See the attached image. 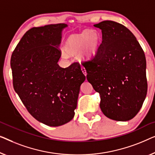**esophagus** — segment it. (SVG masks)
<instances>
[{
	"label": "esophagus",
	"mask_w": 155,
	"mask_h": 155,
	"mask_svg": "<svg viewBox=\"0 0 155 155\" xmlns=\"http://www.w3.org/2000/svg\"><path fill=\"white\" fill-rule=\"evenodd\" d=\"M81 71H82V72L84 73V74L85 76H86V74H87L86 70V69H85L84 67H81Z\"/></svg>",
	"instance_id": "34e87169"
}]
</instances>
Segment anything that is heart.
Wrapping results in <instances>:
<instances>
[{"mask_svg": "<svg viewBox=\"0 0 155 155\" xmlns=\"http://www.w3.org/2000/svg\"><path fill=\"white\" fill-rule=\"evenodd\" d=\"M100 42V36L96 31L85 30L70 35L65 41L64 50L68 55H74L79 53L81 60H89L96 53Z\"/></svg>", "mask_w": 155, "mask_h": 155, "instance_id": "heart-1", "label": "heart"}]
</instances>
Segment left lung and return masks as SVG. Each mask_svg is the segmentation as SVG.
<instances>
[{
	"instance_id": "left-lung-1",
	"label": "left lung",
	"mask_w": 155,
	"mask_h": 155,
	"mask_svg": "<svg viewBox=\"0 0 155 155\" xmlns=\"http://www.w3.org/2000/svg\"><path fill=\"white\" fill-rule=\"evenodd\" d=\"M102 31V43L91 60L82 63L87 80L100 93L107 117L126 121L142 107L147 91L146 59L140 43L125 26L106 20L94 25Z\"/></svg>"
}]
</instances>
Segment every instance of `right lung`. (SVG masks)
<instances>
[{
    "label": "right lung",
    "instance_id": "add662e5",
    "mask_svg": "<svg viewBox=\"0 0 155 155\" xmlns=\"http://www.w3.org/2000/svg\"><path fill=\"white\" fill-rule=\"evenodd\" d=\"M67 27L57 24L31 28L10 60L15 92L32 117L50 126L74 118L80 86L86 79L78 62L67 68L58 64L62 31Z\"/></svg>",
    "mask_w": 155,
    "mask_h": 155
}]
</instances>
